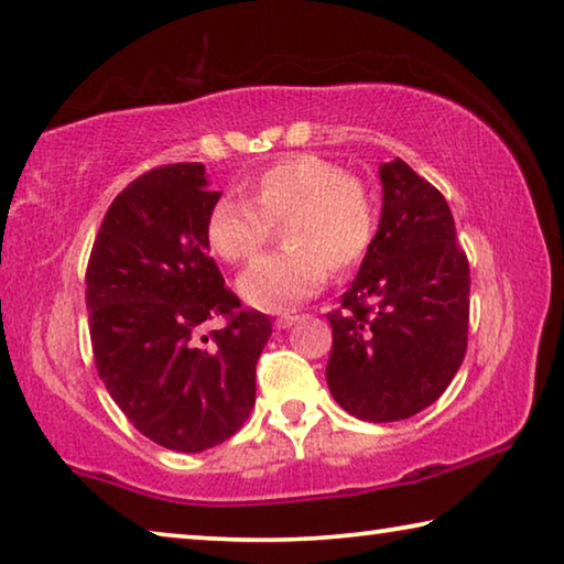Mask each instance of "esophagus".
I'll return each mask as SVG.
<instances>
[{"label":"esophagus","instance_id":"obj_1","mask_svg":"<svg viewBox=\"0 0 564 564\" xmlns=\"http://www.w3.org/2000/svg\"><path fill=\"white\" fill-rule=\"evenodd\" d=\"M295 321H299V316H293V313H281V316L275 318V328H291Z\"/></svg>","mask_w":564,"mask_h":564}]
</instances>
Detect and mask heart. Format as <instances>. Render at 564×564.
Returning a JSON list of instances; mask_svg holds the SVG:
<instances>
[{
  "label": "heart",
  "instance_id": "obj_1",
  "mask_svg": "<svg viewBox=\"0 0 564 564\" xmlns=\"http://www.w3.org/2000/svg\"><path fill=\"white\" fill-rule=\"evenodd\" d=\"M281 226L285 248L256 259L238 275L253 308L289 311L321 291L333 271L368 253L378 231V202L366 184L316 154H295L261 171L251 202L221 196L206 216V243L228 263L248 261Z\"/></svg>",
  "mask_w": 564,
  "mask_h": 564
}]
</instances>
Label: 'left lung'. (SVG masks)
<instances>
[{"mask_svg": "<svg viewBox=\"0 0 564 564\" xmlns=\"http://www.w3.org/2000/svg\"><path fill=\"white\" fill-rule=\"evenodd\" d=\"M378 234L340 311L328 313L330 395L368 423L433 405L467 348L470 269L441 191L403 159L380 164Z\"/></svg>", "mask_w": 564, "mask_h": 564, "instance_id": "1", "label": "left lung"}]
</instances>
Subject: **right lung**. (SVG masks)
<instances>
[{"mask_svg": "<svg viewBox=\"0 0 564 564\" xmlns=\"http://www.w3.org/2000/svg\"><path fill=\"white\" fill-rule=\"evenodd\" d=\"M221 198L204 164L149 171L104 216L87 269L94 360L113 403L149 441L202 453L246 423L271 321L241 311L208 256L206 216ZM229 323L213 346L206 319Z\"/></svg>", "mask_w": 564, "mask_h": 564, "instance_id": "1", "label": "right lung"}]
</instances>
